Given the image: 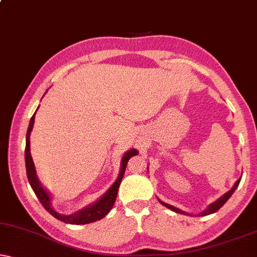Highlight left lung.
I'll list each match as a JSON object with an SVG mask.
<instances>
[{"label": "left lung", "instance_id": "obj_1", "mask_svg": "<svg viewBox=\"0 0 257 257\" xmlns=\"http://www.w3.org/2000/svg\"><path fill=\"white\" fill-rule=\"evenodd\" d=\"M240 181H241V179H238L237 181H236L235 182V184L234 186H232V188L230 190L228 191V193H225L224 195H222V196L218 198V200H216L215 201V202H213L211 204H209V206H208V208L206 210H203L202 213H200L197 215V216H206V215H209V214H213V213H216V211L220 209V208L223 206V204L227 202V201L229 200V198H230V196L232 194H234V191L236 190V188L238 187V183H240ZM159 202L161 203V204H163L164 207H167V208H169V209H172L173 211H175V213H179V214H187L186 211H183V210H181V209H179V208H176V207H174V206H170V204H168V203H164L163 201H161V200H159Z\"/></svg>", "mask_w": 257, "mask_h": 257}]
</instances>
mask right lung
<instances>
[{"mask_svg": "<svg viewBox=\"0 0 257 257\" xmlns=\"http://www.w3.org/2000/svg\"><path fill=\"white\" fill-rule=\"evenodd\" d=\"M37 111V110H36ZM35 111V114H36ZM35 114L32 116L29 122V126H28V132H27V138H26V150H25V159H26V169H27V177H28V181L32 186L34 193L37 196V198L40 200V202L42 206L44 207L48 213L53 215L55 218L57 220L64 222V223H69V224H87V223H91V222L98 221L101 218H103L105 215H107L110 209L114 206L116 196H117V191H118V187L121 184V181L123 179V175H124L125 172V167L126 163L131 157L138 155V150L136 149H131L128 150L124 155L122 157L121 161V169H119V174L117 176V179L114 182V184L109 188L107 193H105L103 196H102L100 200H97L96 202H94L93 204H89L88 207L83 208V209L76 211V213L71 214V215H63L57 213L56 210L51 207V197L50 194L44 189V188L41 186L39 179H37L36 175V170H35V166H34L32 155H30V133L33 131L34 126V122H35Z\"/></svg>", "mask_w": 257, "mask_h": 257, "instance_id": "right-lung-1", "label": "right lung"}]
</instances>
